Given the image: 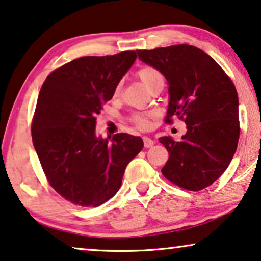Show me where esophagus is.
Listing matches in <instances>:
<instances>
[{
  "label": "esophagus",
  "mask_w": 261,
  "mask_h": 261,
  "mask_svg": "<svg viewBox=\"0 0 261 261\" xmlns=\"http://www.w3.org/2000/svg\"><path fill=\"white\" fill-rule=\"evenodd\" d=\"M142 140H144V146H145L146 148H149V147H152V146L154 145V141H153L152 139L147 138V137H144V138H142Z\"/></svg>",
  "instance_id": "esophagus-1"
}]
</instances>
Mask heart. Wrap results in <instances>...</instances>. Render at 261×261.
<instances>
[{
  "label": "heart",
  "instance_id": "obj_1",
  "mask_svg": "<svg viewBox=\"0 0 261 261\" xmlns=\"http://www.w3.org/2000/svg\"><path fill=\"white\" fill-rule=\"evenodd\" d=\"M138 76L141 80L142 83L145 84V87H147L148 89H152L153 85H155L158 82L164 81L163 74L160 73L155 67H152V66L141 67V69L138 71ZM119 91H120V85L116 88L115 92L117 94ZM152 116H153L152 113L149 114L135 113L129 117V121L134 124L135 127L140 128V129H146V128H148L149 124H151V122H149V117Z\"/></svg>",
  "mask_w": 261,
  "mask_h": 261
}]
</instances>
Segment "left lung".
I'll use <instances>...</instances> for the list:
<instances>
[{
    "mask_svg": "<svg viewBox=\"0 0 261 261\" xmlns=\"http://www.w3.org/2000/svg\"><path fill=\"white\" fill-rule=\"evenodd\" d=\"M142 62L160 71L169 83L166 123H187L180 141L159 138L169 152L162 169L171 183L199 191L219 179L233 159L240 137L239 98L233 82L209 55L181 44L138 49Z\"/></svg>",
    "mask_w": 261,
    "mask_h": 261,
    "instance_id": "1",
    "label": "left lung"
}]
</instances>
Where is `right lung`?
<instances>
[{"label":"right lung","mask_w":261,"mask_h":261,"mask_svg":"<svg viewBox=\"0 0 261 261\" xmlns=\"http://www.w3.org/2000/svg\"><path fill=\"white\" fill-rule=\"evenodd\" d=\"M137 59L135 51L71 60L46 78L32 139L49 185L66 201L98 206L119 191L124 170L141 151L140 137L95 134L96 115Z\"/></svg>","instance_id":"obj_1"}]
</instances>
